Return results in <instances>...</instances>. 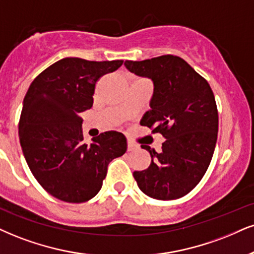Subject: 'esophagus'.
<instances>
[{"label":"esophagus","mask_w":254,"mask_h":254,"mask_svg":"<svg viewBox=\"0 0 254 254\" xmlns=\"http://www.w3.org/2000/svg\"><path fill=\"white\" fill-rule=\"evenodd\" d=\"M136 148H137V146H136L134 142H132V141H128V142H127V149H128V152L135 151Z\"/></svg>","instance_id":"esophagus-1"}]
</instances>
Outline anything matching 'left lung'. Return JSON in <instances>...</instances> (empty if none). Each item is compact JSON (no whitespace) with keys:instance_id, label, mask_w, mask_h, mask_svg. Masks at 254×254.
I'll return each instance as SVG.
<instances>
[{"instance_id":"8db88e82","label":"left lung","mask_w":254,"mask_h":254,"mask_svg":"<svg viewBox=\"0 0 254 254\" xmlns=\"http://www.w3.org/2000/svg\"><path fill=\"white\" fill-rule=\"evenodd\" d=\"M125 65L152 79L151 109L140 124L166 139L159 153L141 145L152 160L148 168L134 172V179L153 199H179L200 183L211 164L219 125L214 94L207 81L179 56L127 60Z\"/></svg>"}]
</instances>
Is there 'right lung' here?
I'll list each match as a JSON object with an SVG mask.
<instances>
[{
    "label": "right lung",
    "mask_w": 254,
    "mask_h": 254,
    "mask_svg": "<svg viewBox=\"0 0 254 254\" xmlns=\"http://www.w3.org/2000/svg\"><path fill=\"white\" fill-rule=\"evenodd\" d=\"M124 61L65 58L37 75L24 96L18 135L31 173L49 194L84 202L101 190L113 159L127 151L126 137L111 130L83 141L80 113L92 108L95 84Z\"/></svg>",
    "instance_id": "right-lung-1"
}]
</instances>
